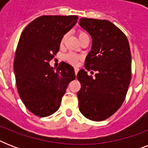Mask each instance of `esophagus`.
Listing matches in <instances>:
<instances>
[{"instance_id": "1", "label": "esophagus", "mask_w": 148, "mask_h": 148, "mask_svg": "<svg viewBox=\"0 0 148 148\" xmlns=\"http://www.w3.org/2000/svg\"><path fill=\"white\" fill-rule=\"evenodd\" d=\"M79 71V68L78 67H74V73H75V74H77V73H78Z\"/></svg>"}]
</instances>
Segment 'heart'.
<instances>
[{"label":"heart","instance_id":"b5f03b06","mask_svg":"<svg viewBox=\"0 0 148 148\" xmlns=\"http://www.w3.org/2000/svg\"><path fill=\"white\" fill-rule=\"evenodd\" d=\"M86 37H88V35L87 34L84 32V31H79L78 32V38H79V40L81 39V38H86ZM65 38H66V36H64L61 39V44L64 43V41ZM64 59L67 60V62L70 63V64H74V65H76L77 64V63L78 61L80 60L81 59V56L78 55V54H77V53H67L64 57Z\"/></svg>","mask_w":148,"mask_h":148}]
</instances>
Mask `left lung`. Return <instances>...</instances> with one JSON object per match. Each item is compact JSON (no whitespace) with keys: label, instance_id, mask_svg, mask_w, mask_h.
<instances>
[{"label":"left lung","instance_id":"obj_1","mask_svg":"<svg viewBox=\"0 0 148 148\" xmlns=\"http://www.w3.org/2000/svg\"><path fill=\"white\" fill-rule=\"evenodd\" d=\"M79 25L92 38L84 67L96 71L95 77L83 69L77 75L81 85L79 110L88 119L101 121L114 114L126 97L131 78L130 46L126 35L109 21L82 17Z\"/></svg>","mask_w":148,"mask_h":148}]
</instances>
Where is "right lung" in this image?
I'll use <instances>...</instances> for the list:
<instances>
[{"label":"right lung","mask_w":148,"mask_h":148,"mask_svg":"<svg viewBox=\"0 0 148 148\" xmlns=\"http://www.w3.org/2000/svg\"><path fill=\"white\" fill-rule=\"evenodd\" d=\"M77 19L75 15L40 16L20 37L14 61L17 91L25 107L38 117L59 109L68 84L76 77L71 65L61 62L55 70L49 62Z\"/></svg>","instance_id":"obj_1"}]
</instances>
